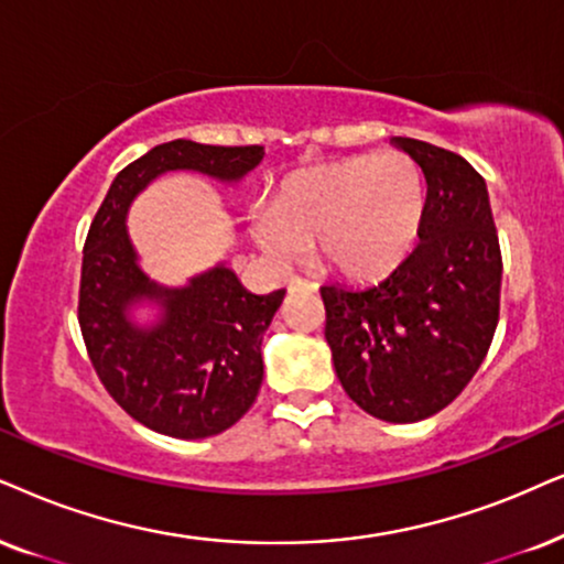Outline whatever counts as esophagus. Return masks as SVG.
Wrapping results in <instances>:
<instances>
[{
	"label": "esophagus",
	"instance_id": "1",
	"mask_svg": "<svg viewBox=\"0 0 564 564\" xmlns=\"http://www.w3.org/2000/svg\"><path fill=\"white\" fill-rule=\"evenodd\" d=\"M299 289H306V291H317V281H312V278H299L294 275L289 281V291H299Z\"/></svg>",
	"mask_w": 564,
	"mask_h": 564
}]
</instances>
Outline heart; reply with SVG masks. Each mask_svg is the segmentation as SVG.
I'll list each match as a JSON object with an SVG mask.
<instances>
[{"instance_id": "1", "label": "heart", "mask_w": 564, "mask_h": 564, "mask_svg": "<svg viewBox=\"0 0 564 564\" xmlns=\"http://www.w3.org/2000/svg\"><path fill=\"white\" fill-rule=\"evenodd\" d=\"M424 176L403 153L365 155L302 169L278 189L275 205L254 210V239L270 258L302 260L317 239L319 258L351 278L398 265L419 237Z\"/></svg>"}]
</instances>
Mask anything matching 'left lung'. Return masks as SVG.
Segmentation results:
<instances>
[{"label": "left lung", "instance_id": "8db88e82", "mask_svg": "<svg viewBox=\"0 0 564 564\" xmlns=\"http://www.w3.org/2000/svg\"><path fill=\"white\" fill-rule=\"evenodd\" d=\"M393 142L426 180L416 247L375 286H323L319 296L348 398L411 424L451 405L481 367L500 319L502 252L479 171L424 140Z\"/></svg>", "mask_w": 564, "mask_h": 564}]
</instances>
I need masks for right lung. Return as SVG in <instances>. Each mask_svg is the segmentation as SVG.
<instances>
[{
	"instance_id": "obj_1",
	"label": "right lung",
	"mask_w": 564,
	"mask_h": 564,
	"mask_svg": "<svg viewBox=\"0 0 564 564\" xmlns=\"http://www.w3.org/2000/svg\"><path fill=\"white\" fill-rule=\"evenodd\" d=\"M265 155L262 145H203L171 140L117 174L83 247L77 323L106 393L148 430L203 440L229 430L249 411L262 382V333L286 291L249 294L226 265L161 289L138 268L124 216L134 195L163 171L189 169L237 182ZM155 297L159 326L142 332L126 306Z\"/></svg>"
}]
</instances>
